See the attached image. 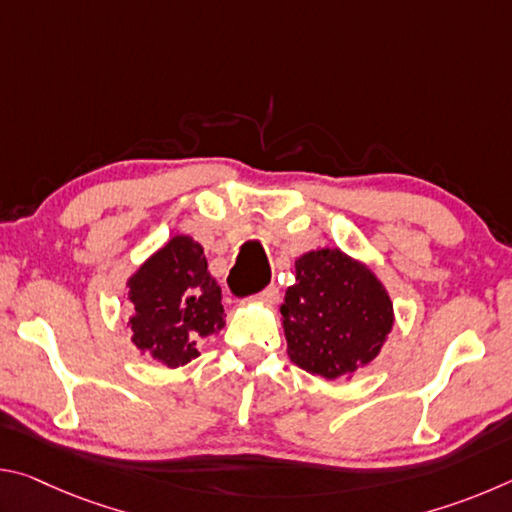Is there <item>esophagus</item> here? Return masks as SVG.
Here are the masks:
<instances>
[{"label":"esophagus","instance_id":"34e87169","mask_svg":"<svg viewBox=\"0 0 512 512\" xmlns=\"http://www.w3.org/2000/svg\"><path fill=\"white\" fill-rule=\"evenodd\" d=\"M259 300L264 302L268 307H275L280 302V289L277 287H266L262 293H259Z\"/></svg>","mask_w":512,"mask_h":512}]
</instances>
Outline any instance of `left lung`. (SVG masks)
I'll list each match as a JSON object with an SVG mask.
<instances>
[{
  "label": "left lung",
  "instance_id": "obj_1",
  "mask_svg": "<svg viewBox=\"0 0 512 512\" xmlns=\"http://www.w3.org/2000/svg\"><path fill=\"white\" fill-rule=\"evenodd\" d=\"M280 314L289 359L325 379L368 368L395 325L377 273L341 248H316L296 259V284L284 293Z\"/></svg>",
  "mask_w": 512,
  "mask_h": 512
}]
</instances>
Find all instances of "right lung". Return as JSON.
I'll use <instances>...</instances> for the list:
<instances>
[{
	"label": "right lung",
	"mask_w": 512,
	"mask_h": 512,
	"mask_svg": "<svg viewBox=\"0 0 512 512\" xmlns=\"http://www.w3.org/2000/svg\"><path fill=\"white\" fill-rule=\"evenodd\" d=\"M126 287L133 305L131 341L164 368L196 359V343L225 327L221 287L194 237L173 235L144 259Z\"/></svg>",
	"instance_id": "add662e5"
}]
</instances>
